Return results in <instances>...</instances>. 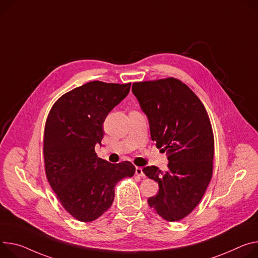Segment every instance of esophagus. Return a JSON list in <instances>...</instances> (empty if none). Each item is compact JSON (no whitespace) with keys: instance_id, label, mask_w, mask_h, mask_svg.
Returning a JSON list of instances; mask_svg holds the SVG:
<instances>
[{"instance_id":"34e87169","label":"esophagus","mask_w":258,"mask_h":258,"mask_svg":"<svg viewBox=\"0 0 258 258\" xmlns=\"http://www.w3.org/2000/svg\"><path fill=\"white\" fill-rule=\"evenodd\" d=\"M136 175L140 176V177H144V173H143V169L140 167H136V171H135Z\"/></svg>"}]
</instances>
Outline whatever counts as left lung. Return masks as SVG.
<instances>
[{
	"mask_svg": "<svg viewBox=\"0 0 258 258\" xmlns=\"http://www.w3.org/2000/svg\"><path fill=\"white\" fill-rule=\"evenodd\" d=\"M132 91L147 116L152 141L168 153L167 171L143 169L159 186L148 204L165 220H181L201 202L212 178L214 137L208 113L175 78L136 82Z\"/></svg>",
	"mask_w": 258,
	"mask_h": 258,
	"instance_id": "8db88e82",
	"label": "left lung"
}]
</instances>
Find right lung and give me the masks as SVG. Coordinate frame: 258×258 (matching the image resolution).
Here are the masks:
<instances>
[{"mask_svg": "<svg viewBox=\"0 0 258 258\" xmlns=\"http://www.w3.org/2000/svg\"><path fill=\"white\" fill-rule=\"evenodd\" d=\"M130 89L131 83L88 82L60 97L46 120V176L62 207L79 221L99 218L114 201L116 183L135 174L130 161L110 163L95 151L102 145L107 115Z\"/></svg>", "mask_w": 258, "mask_h": 258, "instance_id": "obj_1", "label": "right lung"}]
</instances>
